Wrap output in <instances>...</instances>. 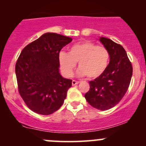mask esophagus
Wrapping results in <instances>:
<instances>
[{
    "label": "esophagus",
    "mask_w": 146,
    "mask_h": 146,
    "mask_svg": "<svg viewBox=\"0 0 146 146\" xmlns=\"http://www.w3.org/2000/svg\"><path fill=\"white\" fill-rule=\"evenodd\" d=\"M79 83V81H76V80H73V81H72V85H78V84Z\"/></svg>",
    "instance_id": "1"
}]
</instances>
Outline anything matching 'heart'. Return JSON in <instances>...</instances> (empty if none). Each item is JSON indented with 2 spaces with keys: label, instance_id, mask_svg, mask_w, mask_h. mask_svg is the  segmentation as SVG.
<instances>
[{
  "label": "heart",
  "instance_id": "b5f03b06",
  "mask_svg": "<svg viewBox=\"0 0 146 146\" xmlns=\"http://www.w3.org/2000/svg\"><path fill=\"white\" fill-rule=\"evenodd\" d=\"M58 64L63 75L71 77L77 62L78 75L97 78L104 73L110 61V53L103 46H97L90 41L76 43L69 48L68 53L61 51Z\"/></svg>",
  "mask_w": 146,
  "mask_h": 146
}]
</instances>
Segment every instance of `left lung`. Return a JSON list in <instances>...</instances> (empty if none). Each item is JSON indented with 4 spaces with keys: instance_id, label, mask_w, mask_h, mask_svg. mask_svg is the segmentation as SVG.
Returning a JSON list of instances; mask_svg holds the SVG:
<instances>
[{
    "instance_id": "1",
    "label": "left lung",
    "mask_w": 146,
    "mask_h": 146,
    "mask_svg": "<svg viewBox=\"0 0 146 146\" xmlns=\"http://www.w3.org/2000/svg\"><path fill=\"white\" fill-rule=\"evenodd\" d=\"M99 40L110 53V63L101 76L90 81L85 98L92 107L104 111L117 105L124 96L133 68L122 46L108 38L101 36Z\"/></svg>"
}]
</instances>
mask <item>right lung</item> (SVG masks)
Returning a JSON list of instances; mask_svg holds the SVG:
<instances>
[{
	"label": "right lung",
	"instance_id": "1",
	"mask_svg": "<svg viewBox=\"0 0 146 146\" xmlns=\"http://www.w3.org/2000/svg\"><path fill=\"white\" fill-rule=\"evenodd\" d=\"M73 39L47 32L26 46L15 65L20 96L32 111L48 115L62 106L72 80L59 73L58 54Z\"/></svg>",
	"mask_w": 146,
	"mask_h": 146
}]
</instances>
